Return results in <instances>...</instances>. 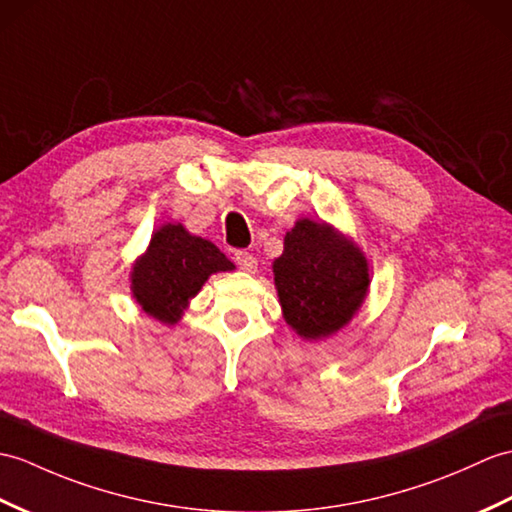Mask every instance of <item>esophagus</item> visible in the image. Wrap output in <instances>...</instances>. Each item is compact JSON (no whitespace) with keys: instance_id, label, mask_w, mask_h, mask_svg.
Masks as SVG:
<instances>
[{"instance_id":"obj_1","label":"esophagus","mask_w":512,"mask_h":512,"mask_svg":"<svg viewBox=\"0 0 512 512\" xmlns=\"http://www.w3.org/2000/svg\"><path fill=\"white\" fill-rule=\"evenodd\" d=\"M235 264L240 266L246 272H255L257 270V257L253 253H246V251H237L235 253Z\"/></svg>"}]
</instances>
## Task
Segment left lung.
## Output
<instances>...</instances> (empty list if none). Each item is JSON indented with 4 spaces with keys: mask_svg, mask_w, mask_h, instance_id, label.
<instances>
[{
    "mask_svg": "<svg viewBox=\"0 0 512 512\" xmlns=\"http://www.w3.org/2000/svg\"><path fill=\"white\" fill-rule=\"evenodd\" d=\"M283 318L305 340L336 334L360 310L371 275L364 253L327 222L296 220L272 264Z\"/></svg>",
    "mask_w": 512,
    "mask_h": 512,
    "instance_id": "left-lung-1",
    "label": "left lung"
}]
</instances>
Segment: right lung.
I'll return each mask as SVG.
<instances>
[{"mask_svg": "<svg viewBox=\"0 0 512 512\" xmlns=\"http://www.w3.org/2000/svg\"><path fill=\"white\" fill-rule=\"evenodd\" d=\"M233 268L216 244L168 222L152 233L148 251L135 261L130 290L148 316L174 325L211 275Z\"/></svg>", "mask_w": 512, "mask_h": 512, "instance_id": "1", "label": "right lung"}]
</instances>
